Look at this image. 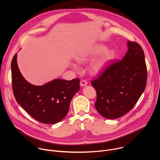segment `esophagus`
<instances>
[{
  "instance_id": "34e87169",
  "label": "esophagus",
  "mask_w": 160,
  "mask_h": 160,
  "mask_svg": "<svg viewBox=\"0 0 160 160\" xmlns=\"http://www.w3.org/2000/svg\"><path fill=\"white\" fill-rule=\"evenodd\" d=\"M80 85H81V87H85V85H87V82L86 81V80H82L81 82H80Z\"/></svg>"
}]
</instances>
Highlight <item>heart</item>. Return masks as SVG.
Masks as SVG:
<instances>
[{
    "mask_svg": "<svg viewBox=\"0 0 160 160\" xmlns=\"http://www.w3.org/2000/svg\"><path fill=\"white\" fill-rule=\"evenodd\" d=\"M106 49L107 48L104 45H96L88 52L80 54L77 57V60L79 62H86L99 56L91 64L90 71L93 74L100 73L115 58L114 51L111 50L106 51Z\"/></svg>",
    "mask_w": 160,
    "mask_h": 160,
    "instance_id": "b5f03b06",
    "label": "heart"
}]
</instances>
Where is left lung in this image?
I'll return each mask as SVG.
<instances>
[{"label": "left lung", "mask_w": 160, "mask_h": 160, "mask_svg": "<svg viewBox=\"0 0 160 160\" xmlns=\"http://www.w3.org/2000/svg\"><path fill=\"white\" fill-rule=\"evenodd\" d=\"M122 60L109 65L91 82L97 92L96 110L108 119L120 118L138 102L146 88L147 68L143 50L136 42H127Z\"/></svg>", "instance_id": "8db88e82"}]
</instances>
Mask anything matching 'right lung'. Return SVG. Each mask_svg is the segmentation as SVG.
<instances>
[{"label": "right lung", "instance_id": "1", "mask_svg": "<svg viewBox=\"0 0 160 160\" xmlns=\"http://www.w3.org/2000/svg\"><path fill=\"white\" fill-rule=\"evenodd\" d=\"M11 71L15 99L33 118L43 123L54 124L66 117L73 97L80 89L78 78L70 81L56 78L43 85H32L19 70L17 54L11 62Z\"/></svg>", "mask_w": 160, "mask_h": 160}]
</instances>
